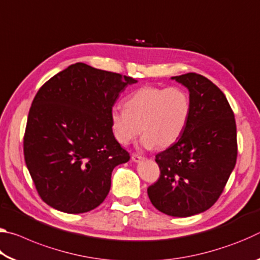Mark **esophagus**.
<instances>
[{"mask_svg": "<svg viewBox=\"0 0 260 260\" xmlns=\"http://www.w3.org/2000/svg\"><path fill=\"white\" fill-rule=\"evenodd\" d=\"M141 159H143V156L142 155H139V153H133V155H132V160H133V161L138 162Z\"/></svg>", "mask_w": 260, "mask_h": 260, "instance_id": "1", "label": "esophagus"}]
</instances>
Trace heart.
Listing matches in <instances>:
<instances>
[{
	"mask_svg": "<svg viewBox=\"0 0 260 260\" xmlns=\"http://www.w3.org/2000/svg\"><path fill=\"white\" fill-rule=\"evenodd\" d=\"M125 105L113 107L110 114L114 138L126 146L142 132L144 148L173 144L186 128L191 108L188 93L180 87L140 88Z\"/></svg>",
	"mask_w": 260,
	"mask_h": 260,
	"instance_id": "b5f03b06",
	"label": "heart"
}]
</instances>
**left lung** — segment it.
Instances as JSON below:
<instances>
[{"instance_id":"1","label":"left lung","mask_w":260,"mask_h":260,"mask_svg":"<svg viewBox=\"0 0 260 260\" xmlns=\"http://www.w3.org/2000/svg\"><path fill=\"white\" fill-rule=\"evenodd\" d=\"M171 79L188 89L190 116L178 142L156 156L160 177L148 196L160 212L184 218L204 212L221 195L236 164V124L226 96L208 78Z\"/></svg>"}]
</instances>
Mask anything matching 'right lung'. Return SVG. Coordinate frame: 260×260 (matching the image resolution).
<instances>
[{
	"mask_svg": "<svg viewBox=\"0 0 260 260\" xmlns=\"http://www.w3.org/2000/svg\"><path fill=\"white\" fill-rule=\"evenodd\" d=\"M138 80L76 63L35 95L24 136L26 166L41 199L65 213L102 203L116 166L129 160L112 132L111 110Z\"/></svg>",
	"mask_w": 260,
	"mask_h": 260,
	"instance_id": "add662e5",
	"label": "right lung"
}]
</instances>
